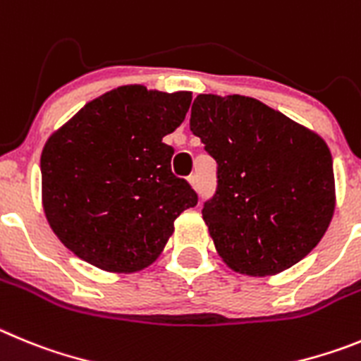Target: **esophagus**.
I'll list each match as a JSON object with an SVG mask.
<instances>
[{
    "instance_id": "esophagus-1",
    "label": "esophagus",
    "mask_w": 361,
    "mask_h": 361,
    "mask_svg": "<svg viewBox=\"0 0 361 361\" xmlns=\"http://www.w3.org/2000/svg\"><path fill=\"white\" fill-rule=\"evenodd\" d=\"M188 183L192 185L194 188H197V176H196V174H192V176H188Z\"/></svg>"
}]
</instances>
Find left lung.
<instances>
[{
    "label": "left lung",
    "mask_w": 361,
    "mask_h": 361,
    "mask_svg": "<svg viewBox=\"0 0 361 361\" xmlns=\"http://www.w3.org/2000/svg\"><path fill=\"white\" fill-rule=\"evenodd\" d=\"M190 131L217 164L216 192L201 214L226 264L262 277L306 257L334 210L326 142L241 95H197Z\"/></svg>",
    "instance_id": "obj_1"
}]
</instances>
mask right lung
<instances>
[{
	"mask_svg": "<svg viewBox=\"0 0 361 361\" xmlns=\"http://www.w3.org/2000/svg\"><path fill=\"white\" fill-rule=\"evenodd\" d=\"M188 92L122 86L86 104L41 154L43 207L55 235L106 271H136L158 257L174 219L197 194L171 171L164 144L185 120Z\"/></svg>",
	"mask_w": 361,
	"mask_h": 361,
	"instance_id": "right-lung-1",
	"label": "right lung"
}]
</instances>
